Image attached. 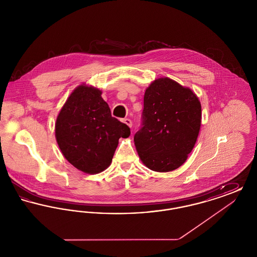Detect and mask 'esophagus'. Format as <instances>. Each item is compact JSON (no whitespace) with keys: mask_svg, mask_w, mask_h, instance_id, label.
<instances>
[{"mask_svg":"<svg viewBox=\"0 0 257 257\" xmlns=\"http://www.w3.org/2000/svg\"><path fill=\"white\" fill-rule=\"evenodd\" d=\"M123 123H125L128 127H132V121L129 119V118H124L121 120Z\"/></svg>","mask_w":257,"mask_h":257,"instance_id":"1","label":"esophagus"}]
</instances>
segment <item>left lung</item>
I'll list each match as a JSON object with an SVG mask.
<instances>
[{"label": "left lung", "mask_w": 257, "mask_h": 257, "mask_svg": "<svg viewBox=\"0 0 257 257\" xmlns=\"http://www.w3.org/2000/svg\"><path fill=\"white\" fill-rule=\"evenodd\" d=\"M201 105L196 93L168 77L148 86L144 97L143 127L134 137L139 157L149 170L174 171L196 145Z\"/></svg>", "instance_id": "obj_1"}]
</instances>
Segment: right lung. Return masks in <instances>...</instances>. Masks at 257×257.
<instances>
[{
	"label": "right lung",
	"instance_id": "obj_1",
	"mask_svg": "<svg viewBox=\"0 0 257 257\" xmlns=\"http://www.w3.org/2000/svg\"><path fill=\"white\" fill-rule=\"evenodd\" d=\"M94 86H77L60 110L55 136L62 155L79 171L95 174L112 161L119 138L130 128L111 116L110 107Z\"/></svg>",
	"mask_w": 257,
	"mask_h": 257
}]
</instances>
